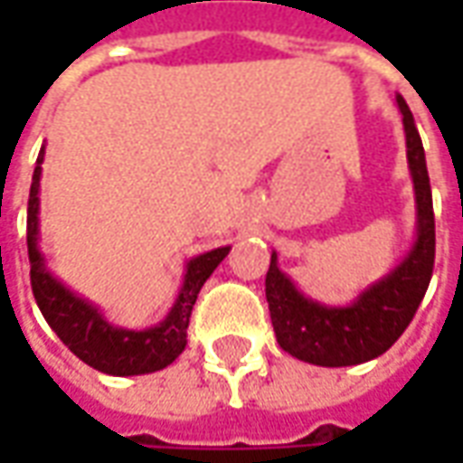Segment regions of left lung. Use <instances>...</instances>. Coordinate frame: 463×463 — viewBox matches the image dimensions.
I'll use <instances>...</instances> for the list:
<instances>
[{
    "instance_id": "1",
    "label": "left lung",
    "mask_w": 463,
    "mask_h": 463,
    "mask_svg": "<svg viewBox=\"0 0 463 463\" xmlns=\"http://www.w3.org/2000/svg\"><path fill=\"white\" fill-rule=\"evenodd\" d=\"M407 136V161L417 198V241L394 270L369 285L347 307H330L305 298L285 272L278 255H270L265 275V298L280 347L292 357L320 367H352L384 354L407 330L434 270V205L429 185L427 158L414 116L397 96Z\"/></svg>"
}]
</instances>
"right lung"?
Wrapping results in <instances>:
<instances>
[{
    "instance_id": "obj_1",
    "label": "right lung",
    "mask_w": 463,
    "mask_h": 463,
    "mask_svg": "<svg viewBox=\"0 0 463 463\" xmlns=\"http://www.w3.org/2000/svg\"><path fill=\"white\" fill-rule=\"evenodd\" d=\"M42 161L44 148L36 158L32 191H29V211H26V248L32 262V292L39 310L49 322V327L59 335V340L74 352L76 357L89 367L99 369L114 377H131V374H148L168 367L188 345V322H191L193 305L198 300L203 282L231 252V248H215L203 252L185 265V278L178 298L173 302L165 320L151 330H123L99 312L96 305L86 302L56 280L46 270L44 255L39 250V178H42Z\"/></svg>"
}]
</instances>
